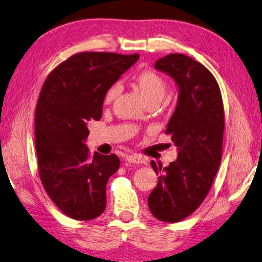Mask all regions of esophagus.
<instances>
[{"mask_svg": "<svg viewBox=\"0 0 262 262\" xmlns=\"http://www.w3.org/2000/svg\"><path fill=\"white\" fill-rule=\"evenodd\" d=\"M125 160L127 162L130 163H137V164H141V163H145L144 159L139 157V155H127V157L125 158Z\"/></svg>", "mask_w": 262, "mask_h": 262, "instance_id": "1", "label": "esophagus"}]
</instances>
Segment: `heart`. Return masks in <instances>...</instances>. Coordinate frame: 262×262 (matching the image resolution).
<instances>
[{"mask_svg": "<svg viewBox=\"0 0 262 262\" xmlns=\"http://www.w3.org/2000/svg\"><path fill=\"white\" fill-rule=\"evenodd\" d=\"M132 85L139 92L141 98L147 104H159L168 91V82L164 78L153 70H144L132 78ZM118 94V86L113 85L105 92L103 101L105 104L112 103Z\"/></svg>", "mask_w": 262, "mask_h": 262, "instance_id": "heart-1", "label": "heart"}]
</instances>
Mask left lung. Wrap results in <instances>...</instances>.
Listing matches in <instances>:
<instances>
[{
    "label": "left lung",
    "mask_w": 262,
    "mask_h": 262,
    "mask_svg": "<svg viewBox=\"0 0 262 262\" xmlns=\"http://www.w3.org/2000/svg\"><path fill=\"white\" fill-rule=\"evenodd\" d=\"M177 82L180 99L166 135L177 146V161L168 167L150 162L158 185L148 195L150 213L175 223L203 204L222 159L224 107L215 77L203 64L184 54H169L155 63Z\"/></svg>",
    "instance_id": "left-lung-1"
}]
</instances>
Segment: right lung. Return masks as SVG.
Instances as JSON below:
<instances>
[{"label": "right lung", "mask_w": 262, "mask_h": 262, "mask_svg": "<svg viewBox=\"0 0 262 262\" xmlns=\"http://www.w3.org/2000/svg\"><path fill=\"white\" fill-rule=\"evenodd\" d=\"M138 54L77 53L54 69L41 89L34 115L41 183L67 216L89 221L105 208V185L119 168L116 154L92 157L87 123L102 116L105 92Z\"/></svg>", "instance_id": "right-lung-1"}]
</instances>
